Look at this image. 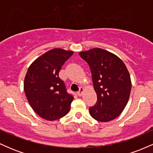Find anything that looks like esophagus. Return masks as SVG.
<instances>
[{
  "mask_svg": "<svg viewBox=\"0 0 153 153\" xmlns=\"http://www.w3.org/2000/svg\"><path fill=\"white\" fill-rule=\"evenodd\" d=\"M84 92V88H80V90H79V91L78 92V96H81L82 94H83Z\"/></svg>",
  "mask_w": 153,
  "mask_h": 153,
  "instance_id": "1",
  "label": "esophagus"
}]
</instances>
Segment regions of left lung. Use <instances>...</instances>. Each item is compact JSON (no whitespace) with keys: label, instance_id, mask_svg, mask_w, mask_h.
Wrapping results in <instances>:
<instances>
[{"label":"left lung","instance_id":"left-lung-1","mask_svg":"<svg viewBox=\"0 0 153 153\" xmlns=\"http://www.w3.org/2000/svg\"><path fill=\"white\" fill-rule=\"evenodd\" d=\"M88 64L97 102L89 108L91 117L101 122L118 117L127 106L131 82L129 71L118 56L101 48L79 52Z\"/></svg>","mask_w":153,"mask_h":153}]
</instances>
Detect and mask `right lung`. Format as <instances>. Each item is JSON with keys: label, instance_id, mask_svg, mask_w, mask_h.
<instances>
[{"label": "right lung", "instance_id": "add662e5", "mask_svg": "<svg viewBox=\"0 0 153 153\" xmlns=\"http://www.w3.org/2000/svg\"><path fill=\"white\" fill-rule=\"evenodd\" d=\"M74 52L60 48L47 51L28 68L24 90L32 109L42 119L54 121L65 117L74 98L67 93L59 72Z\"/></svg>", "mask_w": 153, "mask_h": 153}]
</instances>
